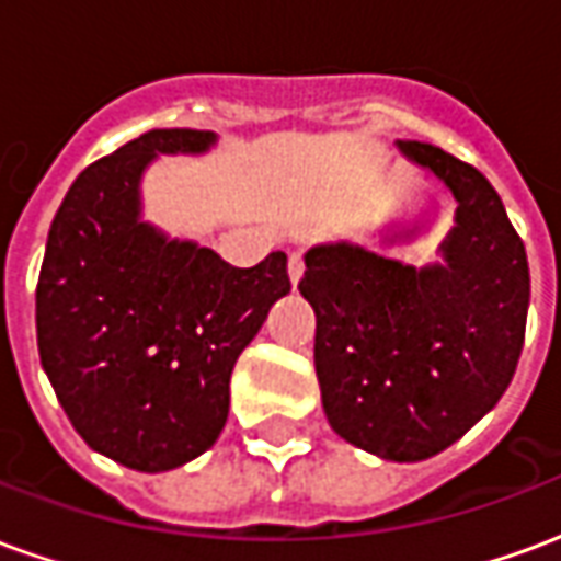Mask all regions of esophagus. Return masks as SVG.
<instances>
[{"label": "esophagus", "mask_w": 561, "mask_h": 561, "mask_svg": "<svg viewBox=\"0 0 561 561\" xmlns=\"http://www.w3.org/2000/svg\"><path fill=\"white\" fill-rule=\"evenodd\" d=\"M288 276H291L294 285L304 276V255H300V252H294V255L288 257Z\"/></svg>", "instance_id": "esophagus-1"}]
</instances>
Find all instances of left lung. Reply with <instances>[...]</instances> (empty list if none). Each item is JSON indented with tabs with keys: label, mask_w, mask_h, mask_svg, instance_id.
I'll return each mask as SVG.
<instances>
[{
	"label": "left lung",
	"mask_w": 561,
	"mask_h": 561,
	"mask_svg": "<svg viewBox=\"0 0 561 561\" xmlns=\"http://www.w3.org/2000/svg\"><path fill=\"white\" fill-rule=\"evenodd\" d=\"M397 149L457 201L442 261L414 267L345 240L321 243L304 255L300 294L316 309V376L333 433L390 462H421L469 433L511 385L529 261L481 171L421 140ZM423 228H388L385 243Z\"/></svg>",
	"instance_id": "8db88e82"
}]
</instances>
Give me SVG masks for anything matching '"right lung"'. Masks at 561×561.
Wrapping results in <instances>:
<instances>
[{
    "label": "right lung",
    "mask_w": 561,
    "mask_h": 561,
    "mask_svg": "<svg viewBox=\"0 0 561 561\" xmlns=\"http://www.w3.org/2000/svg\"><path fill=\"white\" fill-rule=\"evenodd\" d=\"M213 131L152 128L68 188L35 291L38 354L80 438L135 471H171L216 445L237 357L291 291L288 255L231 267L144 221L159 156H204Z\"/></svg>",
    "instance_id": "obj_1"
}]
</instances>
